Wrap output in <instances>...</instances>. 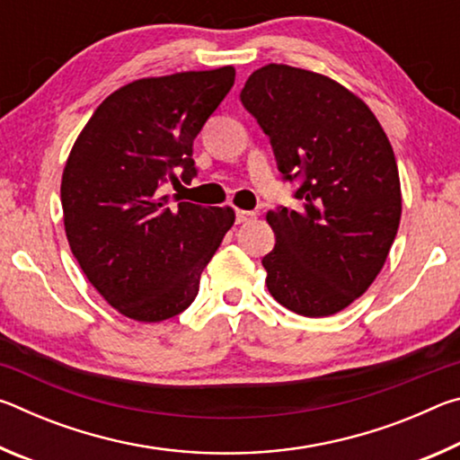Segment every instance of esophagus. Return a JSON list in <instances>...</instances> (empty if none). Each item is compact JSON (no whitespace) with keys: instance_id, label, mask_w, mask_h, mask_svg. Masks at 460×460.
<instances>
[{"instance_id":"34e87169","label":"esophagus","mask_w":460,"mask_h":460,"mask_svg":"<svg viewBox=\"0 0 460 460\" xmlns=\"http://www.w3.org/2000/svg\"><path fill=\"white\" fill-rule=\"evenodd\" d=\"M255 217V213L253 211H241V208H237L235 211V223H247V221H252Z\"/></svg>"}]
</instances>
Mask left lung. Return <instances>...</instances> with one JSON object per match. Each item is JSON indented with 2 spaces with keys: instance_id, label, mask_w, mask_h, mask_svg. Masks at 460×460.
Wrapping results in <instances>:
<instances>
[{
  "instance_id": "8db88e82",
  "label": "left lung",
  "mask_w": 460,
  "mask_h": 460,
  "mask_svg": "<svg viewBox=\"0 0 460 460\" xmlns=\"http://www.w3.org/2000/svg\"><path fill=\"white\" fill-rule=\"evenodd\" d=\"M241 103L270 137L298 207H276V245L261 260L279 305L331 316L367 290L384 268L402 217L400 174L376 115L329 76L261 66Z\"/></svg>"
}]
</instances>
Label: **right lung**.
I'll return each instance as SVG.
<instances>
[{
  "label": "right lung",
  "mask_w": 460,
  "mask_h": 460,
  "mask_svg": "<svg viewBox=\"0 0 460 460\" xmlns=\"http://www.w3.org/2000/svg\"><path fill=\"white\" fill-rule=\"evenodd\" d=\"M233 83V66L129 83L97 107L68 155L60 184L68 245L97 292L134 321L189 308L235 221L229 207L160 197L162 186L197 176L194 137Z\"/></svg>",
  "instance_id": "obj_1"
}]
</instances>
